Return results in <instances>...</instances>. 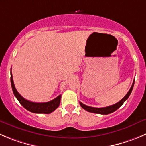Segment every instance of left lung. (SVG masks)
<instances>
[{
    "label": "left lung",
    "mask_w": 146,
    "mask_h": 146,
    "mask_svg": "<svg viewBox=\"0 0 146 146\" xmlns=\"http://www.w3.org/2000/svg\"><path fill=\"white\" fill-rule=\"evenodd\" d=\"M134 82L135 81H133V84H132L131 87H130V90H129L128 92L126 94L125 96L121 100L119 101V102H117L116 104H114V105H110V106L105 107V108H93V107H90V106H87V105H84V104L82 103L81 102H80V105H81V107L83 108V109L85 110L86 111H88V112H90L101 114V115H108V114L112 113V112L117 110L118 108H120V106H121V105L125 102V100H127V99L129 98L130 94H131L132 90H133V86H134Z\"/></svg>",
    "instance_id": "8db88e82"
}]
</instances>
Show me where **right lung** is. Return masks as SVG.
<instances>
[{"label":"right lung","instance_id":"add662e5","mask_svg":"<svg viewBox=\"0 0 146 146\" xmlns=\"http://www.w3.org/2000/svg\"><path fill=\"white\" fill-rule=\"evenodd\" d=\"M11 83L12 90H13L15 97L17 98L19 102L21 103V105L25 109L30 111V112H34V113L50 114L53 111H54L59 107V104H60L61 96H62L61 95L56 97L55 99L46 102H34L27 100L24 99L16 90V87L14 86V83H13L12 74H11Z\"/></svg>","mask_w":146,"mask_h":146}]
</instances>
